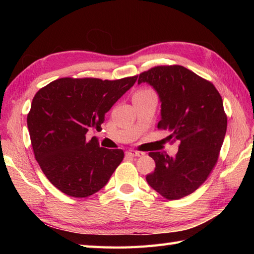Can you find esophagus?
<instances>
[{
  "label": "esophagus",
  "instance_id": "1",
  "mask_svg": "<svg viewBox=\"0 0 254 254\" xmlns=\"http://www.w3.org/2000/svg\"><path fill=\"white\" fill-rule=\"evenodd\" d=\"M127 155L131 156V157H142L144 154L141 152H136V150H127Z\"/></svg>",
  "mask_w": 254,
  "mask_h": 254
}]
</instances>
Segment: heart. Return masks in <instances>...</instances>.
I'll return each instance as SVG.
<instances>
[{"label": "heart", "mask_w": 254, "mask_h": 254, "mask_svg": "<svg viewBox=\"0 0 254 254\" xmlns=\"http://www.w3.org/2000/svg\"><path fill=\"white\" fill-rule=\"evenodd\" d=\"M148 93H152V91L148 90V89H142V90H138L135 95H145V94H148Z\"/></svg>", "instance_id": "b5f03b06"}]
</instances>
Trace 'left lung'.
Masks as SVG:
<instances>
[{
  "label": "left lung",
  "mask_w": 254,
  "mask_h": 254,
  "mask_svg": "<svg viewBox=\"0 0 254 254\" xmlns=\"http://www.w3.org/2000/svg\"><path fill=\"white\" fill-rule=\"evenodd\" d=\"M137 77L138 85L146 83L158 94V128L180 141L175 157L149 153L156 168L146 181L168 199L187 196L207 179L218 159L227 130L222 97L212 83L180 65L156 66Z\"/></svg>",
  "instance_id": "8db88e82"
}]
</instances>
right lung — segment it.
Wrapping results in <instances>:
<instances>
[{
	"label": "right lung",
	"instance_id": "obj_1",
	"mask_svg": "<svg viewBox=\"0 0 254 254\" xmlns=\"http://www.w3.org/2000/svg\"><path fill=\"white\" fill-rule=\"evenodd\" d=\"M136 82L60 78L35 95L27 117L36 160L53 186L73 197H86L104 188L124 157L122 149L100 147L90 128Z\"/></svg>",
	"mask_w": 254,
	"mask_h": 254
}]
</instances>
